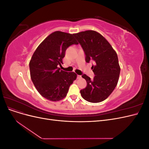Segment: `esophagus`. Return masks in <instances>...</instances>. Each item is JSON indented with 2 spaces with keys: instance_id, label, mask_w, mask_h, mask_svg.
I'll return each mask as SVG.
<instances>
[{
  "instance_id": "1",
  "label": "esophagus",
  "mask_w": 149,
  "mask_h": 149,
  "mask_svg": "<svg viewBox=\"0 0 149 149\" xmlns=\"http://www.w3.org/2000/svg\"><path fill=\"white\" fill-rule=\"evenodd\" d=\"M81 78V75H77V78L78 79H80Z\"/></svg>"
}]
</instances>
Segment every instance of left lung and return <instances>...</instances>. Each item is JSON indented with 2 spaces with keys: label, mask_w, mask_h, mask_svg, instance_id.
<instances>
[{
  "label": "left lung",
  "mask_w": 149,
  "mask_h": 149,
  "mask_svg": "<svg viewBox=\"0 0 149 149\" xmlns=\"http://www.w3.org/2000/svg\"><path fill=\"white\" fill-rule=\"evenodd\" d=\"M74 36L83 49L86 62H94L91 67L94 78L82 75L87 86L81 90V95L90 102L103 101L114 91L119 80L120 68L117 53L106 39L96 31H81Z\"/></svg>",
  "instance_id": "8db88e82"
}]
</instances>
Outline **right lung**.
Wrapping results in <instances>:
<instances>
[{
	"instance_id": "obj_1",
	"label": "right lung",
	"mask_w": 149,
	"mask_h": 149,
	"mask_svg": "<svg viewBox=\"0 0 149 149\" xmlns=\"http://www.w3.org/2000/svg\"><path fill=\"white\" fill-rule=\"evenodd\" d=\"M78 43L74 34L56 31L39 45L29 63L31 81L41 95L52 101L66 97L70 85L76 78L74 72L60 70L66 49Z\"/></svg>"
}]
</instances>
